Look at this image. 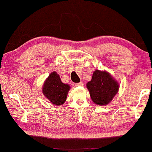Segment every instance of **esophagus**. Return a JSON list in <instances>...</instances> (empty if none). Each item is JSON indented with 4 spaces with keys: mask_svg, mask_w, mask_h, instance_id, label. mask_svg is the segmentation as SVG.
Masks as SVG:
<instances>
[{
    "mask_svg": "<svg viewBox=\"0 0 152 152\" xmlns=\"http://www.w3.org/2000/svg\"><path fill=\"white\" fill-rule=\"evenodd\" d=\"M83 82H80V83H75V85L76 86H83Z\"/></svg>",
    "mask_w": 152,
    "mask_h": 152,
    "instance_id": "obj_1",
    "label": "esophagus"
}]
</instances>
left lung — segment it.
Segmentation results:
<instances>
[{"instance_id":"8db88e82","label":"left lung","mask_w":152,"mask_h":152,"mask_svg":"<svg viewBox=\"0 0 152 152\" xmlns=\"http://www.w3.org/2000/svg\"><path fill=\"white\" fill-rule=\"evenodd\" d=\"M119 85L107 72L96 70L87 87L93 102L98 105L107 104L118 91Z\"/></svg>"}]
</instances>
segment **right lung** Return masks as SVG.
<instances>
[{"label":"right lung","mask_w":152,"mask_h":152,"mask_svg":"<svg viewBox=\"0 0 152 152\" xmlns=\"http://www.w3.org/2000/svg\"><path fill=\"white\" fill-rule=\"evenodd\" d=\"M69 89V85L62 83L58 74L53 72L45 82L42 92L53 104L58 105L65 102Z\"/></svg>","instance_id":"obj_1"}]
</instances>
